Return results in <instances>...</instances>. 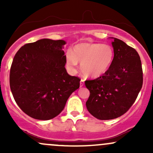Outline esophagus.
<instances>
[{"label": "esophagus", "mask_w": 153, "mask_h": 153, "mask_svg": "<svg viewBox=\"0 0 153 153\" xmlns=\"http://www.w3.org/2000/svg\"><path fill=\"white\" fill-rule=\"evenodd\" d=\"M83 85H84V80L81 79V80H80V87H82L83 86Z\"/></svg>", "instance_id": "obj_1"}]
</instances>
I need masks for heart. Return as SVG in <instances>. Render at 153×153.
Returning a JSON list of instances; mask_svg holds the SVG:
<instances>
[{"label":"heart","instance_id":"obj_1","mask_svg":"<svg viewBox=\"0 0 153 153\" xmlns=\"http://www.w3.org/2000/svg\"><path fill=\"white\" fill-rule=\"evenodd\" d=\"M114 52L110 45L79 43L72 52L65 54V65L71 73H75L78 62L82 73L87 78H97L106 73L113 62Z\"/></svg>","mask_w":153,"mask_h":153}]
</instances>
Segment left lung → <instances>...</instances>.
Segmentation results:
<instances>
[{
  "label": "left lung",
  "instance_id": "1",
  "mask_svg": "<svg viewBox=\"0 0 153 153\" xmlns=\"http://www.w3.org/2000/svg\"><path fill=\"white\" fill-rule=\"evenodd\" d=\"M113 62L105 74L86 80L90 96L85 103L91 115L100 120L118 118L129 110L143 86V69L136 50L117 38L111 42Z\"/></svg>",
  "mask_w": 153,
  "mask_h": 153
}]
</instances>
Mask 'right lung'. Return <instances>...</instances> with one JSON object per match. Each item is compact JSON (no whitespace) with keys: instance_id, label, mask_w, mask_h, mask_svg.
Wrapping results in <instances>:
<instances>
[{"instance_id":"1","label":"right lung","mask_w":153,"mask_h":153,"mask_svg":"<svg viewBox=\"0 0 153 153\" xmlns=\"http://www.w3.org/2000/svg\"><path fill=\"white\" fill-rule=\"evenodd\" d=\"M65 40L42 39L24 45L16 52L10 71V87L24 113L39 120L60 114L80 80L67 73Z\"/></svg>"}]
</instances>
